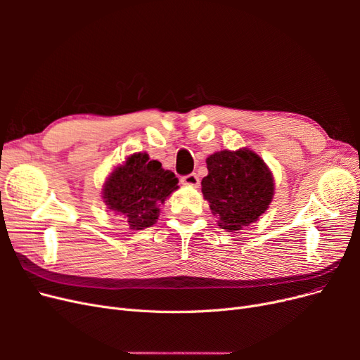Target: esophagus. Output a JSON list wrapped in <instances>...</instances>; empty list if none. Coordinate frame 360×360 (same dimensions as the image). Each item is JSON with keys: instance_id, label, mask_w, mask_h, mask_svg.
I'll return each instance as SVG.
<instances>
[{"instance_id": "1", "label": "esophagus", "mask_w": 360, "mask_h": 360, "mask_svg": "<svg viewBox=\"0 0 360 360\" xmlns=\"http://www.w3.org/2000/svg\"><path fill=\"white\" fill-rule=\"evenodd\" d=\"M181 183L186 184V186H192V188H198L200 186V179L197 174H188V176L181 177Z\"/></svg>"}]
</instances>
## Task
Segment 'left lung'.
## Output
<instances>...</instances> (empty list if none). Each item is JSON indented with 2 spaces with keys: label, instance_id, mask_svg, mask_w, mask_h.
<instances>
[{
  "label": "left lung",
  "instance_id": "8db88e82",
  "mask_svg": "<svg viewBox=\"0 0 360 360\" xmlns=\"http://www.w3.org/2000/svg\"><path fill=\"white\" fill-rule=\"evenodd\" d=\"M205 163L209 174L201 191L222 230H242L269 209L275 193L274 176L252 150L216 151Z\"/></svg>",
  "mask_w": 360,
  "mask_h": 360
}]
</instances>
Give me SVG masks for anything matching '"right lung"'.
Instances as JSON below:
<instances>
[{
    "label": "right lung",
    "mask_w": 360,
    "mask_h": 360,
    "mask_svg": "<svg viewBox=\"0 0 360 360\" xmlns=\"http://www.w3.org/2000/svg\"><path fill=\"white\" fill-rule=\"evenodd\" d=\"M179 179L147 153L130 155L106 179L102 195L108 209L123 216L130 230H144L159 217V207L179 189Z\"/></svg>",
    "instance_id": "add662e5"
}]
</instances>
